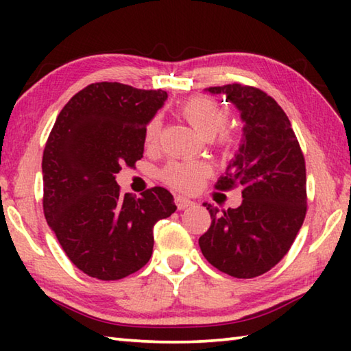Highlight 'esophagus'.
<instances>
[{
  "label": "esophagus",
  "mask_w": 351,
  "mask_h": 351,
  "mask_svg": "<svg viewBox=\"0 0 351 351\" xmlns=\"http://www.w3.org/2000/svg\"><path fill=\"white\" fill-rule=\"evenodd\" d=\"M176 206H178V209L180 210H184V209H187V207H190V206H193L195 203L193 201H190V199H187V198H184V197H176Z\"/></svg>",
  "instance_id": "obj_1"
}]
</instances>
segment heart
Returning a JSON list of instances; mask_svg holds the SVG:
<instances>
[{
  "instance_id": "obj_1",
  "label": "heart",
  "mask_w": 351,
  "mask_h": 351,
  "mask_svg": "<svg viewBox=\"0 0 351 351\" xmlns=\"http://www.w3.org/2000/svg\"><path fill=\"white\" fill-rule=\"evenodd\" d=\"M181 116L189 122L203 139H212L228 122V111L223 105L210 97H193L184 102L180 108ZM159 136V121L153 119L145 128V142L147 145H154ZM217 144L223 147H229L232 144V138L228 133H221ZM206 175V169L203 165L190 164V162H170L164 170V180L171 187L182 192H192L197 189L203 176Z\"/></svg>"
}]
</instances>
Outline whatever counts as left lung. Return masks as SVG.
<instances>
[{"label": "left lung", "instance_id": "8db88e82", "mask_svg": "<svg viewBox=\"0 0 351 351\" xmlns=\"http://www.w3.org/2000/svg\"><path fill=\"white\" fill-rule=\"evenodd\" d=\"M223 94L240 112L243 134L217 189L241 187V204L219 212L199 247L212 266L237 278L265 274L294 243L306 213V171L300 145L285 111L268 94L239 83L206 88Z\"/></svg>", "mask_w": 351, "mask_h": 351}]
</instances>
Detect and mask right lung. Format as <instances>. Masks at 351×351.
I'll return each mask as SVG.
<instances>
[{
    "mask_svg": "<svg viewBox=\"0 0 351 351\" xmlns=\"http://www.w3.org/2000/svg\"><path fill=\"white\" fill-rule=\"evenodd\" d=\"M169 94L116 82L88 85L63 106L43 153V210L69 260L90 277L119 280L147 265L153 228L176 210L153 187L122 193L116 173L144 154L145 128Z\"/></svg>",
    "mask_w": 351,
    "mask_h": 351,
    "instance_id": "add662e5",
    "label": "right lung"
}]
</instances>
